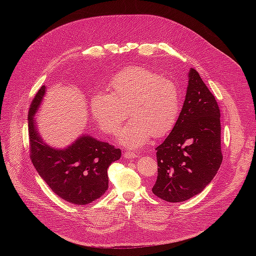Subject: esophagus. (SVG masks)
Returning a JSON list of instances; mask_svg holds the SVG:
<instances>
[{"label":"esophagus","mask_w":256,"mask_h":256,"mask_svg":"<svg viewBox=\"0 0 256 256\" xmlns=\"http://www.w3.org/2000/svg\"><path fill=\"white\" fill-rule=\"evenodd\" d=\"M124 159H134V158H136V154L132 153V152H124Z\"/></svg>","instance_id":"1"}]
</instances>
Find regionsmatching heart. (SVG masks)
Segmentation results:
<instances>
[{"label":"heart","instance_id":"b5f03b06","mask_svg":"<svg viewBox=\"0 0 256 256\" xmlns=\"http://www.w3.org/2000/svg\"><path fill=\"white\" fill-rule=\"evenodd\" d=\"M112 92L97 91L91 110L100 128L116 134L128 112L132 118L122 128L118 142L130 149L144 144L151 136L169 134L179 116V94L173 81L138 66L124 68L110 78Z\"/></svg>","mask_w":256,"mask_h":256}]
</instances>
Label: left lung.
I'll return each instance as SVG.
<instances>
[{
  "label": "left lung",
  "instance_id": "1",
  "mask_svg": "<svg viewBox=\"0 0 256 256\" xmlns=\"http://www.w3.org/2000/svg\"><path fill=\"white\" fill-rule=\"evenodd\" d=\"M156 151L158 176L152 192L170 202L200 194L221 166L220 109L192 68L177 122Z\"/></svg>",
  "mask_w": 256,
  "mask_h": 256
}]
</instances>
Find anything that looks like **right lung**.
<instances>
[{
	"instance_id": "add662e5",
	"label": "right lung",
	"mask_w": 256,
	"mask_h": 256,
	"mask_svg": "<svg viewBox=\"0 0 256 256\" xmlns=\"http://www.w3.org/2000/svg\"><path fill=\"white\" fill-rule=\"evenodd\" d=\"M46 92L44 85L32 100L28 112L32 163L56 196L74 204H91L107 190V169L120 159L122 151L84 134L62 149L46 144L35 120Z\"/></svg>"
}]
</instances>
